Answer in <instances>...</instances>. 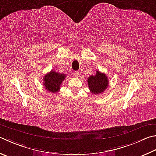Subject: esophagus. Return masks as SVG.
Listing matches in <instances>:
<instances>
[{"label": "esophagus", "instance_id": "1", "mask_svg": "<svg viewBox=\"0 0 156 156\" xmlns=\"http://www.w3.org/2000/svg\"><path fill=\"white\" fill-rule=\"evenodd\" d=\"M73 74H74L75 77L77 78L79 76V72H78V71H76V72H74V73H73Z\"/></svg>", "mask_w": 156, "mask_h": 156}]
</instances>
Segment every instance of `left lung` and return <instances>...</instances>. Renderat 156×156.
I'll return each mask as SVG.
<instances>
[{"instance_id": "obj_1", "label": "left lung", "mask_w": 156, "mask_h": 156, "mask_svg": "<svg viewBox=\"0 0 156 156\" xmlns=\"http://www.w3.org/2000/svg\"><path fill=\"white\" fill-rule=\"evenodd\" d=\"M88 86L92 94H99L103 92L108 85V79L105 73L96 71V74L88 78Z\"/></svg>"}]
</instances>
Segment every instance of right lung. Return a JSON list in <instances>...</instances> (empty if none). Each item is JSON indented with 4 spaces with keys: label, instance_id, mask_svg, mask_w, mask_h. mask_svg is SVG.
<instances>
[{
    "label": "right lung",
    "instance_id": "obj_1",
    "mask_svg": "<svg viewBox=\"0 0 156 156\" xmlns=\"http://www.w3.org/2000/svg\"><path fill=\"white\" fill-rule=\"evenodd\" d=\"M66 75L51 70L44 77V85L46 89L52 93H57Z\"/></svg>",
    "mask_w": 156,
    "mask_h": 156
}]
</instances>
